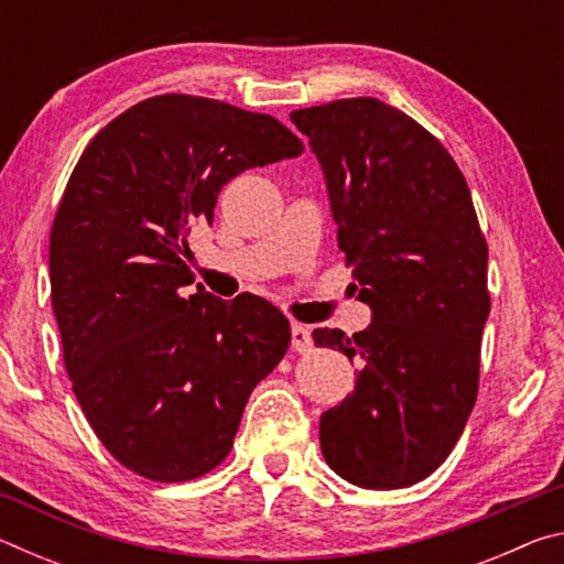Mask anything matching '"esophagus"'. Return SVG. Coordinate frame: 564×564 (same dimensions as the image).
Segmentation results:
<instances>
[{"label":"esophagus","instance_id":"34e87169","mask_svg":"<svg viewBox=\"0 0 564 564\" xmlns=\"http://www.w3.org/2000/svg\"><path fill=\"white\" fill-rule=\"evenodd\" d=\"M291 346L295 352H311V348H313L311 330L301 326V323H295V326L291 328Z\"/></svg>","mask_w":564,"mask_h":564}]
</instances>
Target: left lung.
<instances>
[{
	"mask_svg": "<svg viewBox=\"0 0 564 564\" xmlns=\"http://www.w3.org/2000/svg\"><path fill=\"white\" fill-rule=\"evenodd\" d=\"M326 174L338 248L373 323L318 348L360 366L321 417V451L343 480L398 490L425 480L460 441L480 386L490 313L488 241L455 159L431 131L373 97L295 109Z\"/></svg>",
	"mask_w": 564,
	"mask_h": 564,
	"instance_id": "obj_1",
	"label": "left lung"
}]
</instances>
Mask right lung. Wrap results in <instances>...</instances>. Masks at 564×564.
<instances>
[{
  "mask_svg": "<svg viewBox=\"0 0 564 564\" xmlns=\"http://www.w3.org/2000/svg\"><path fill=\"white\" fill-rule=\"evenodd\" d=\"M301 154L269 113L161 94L76 161L52 224V308L74 395L127 470L154 482L212 473L289 350L291 323L265 299L181 289L194 283L191 228L214 221L228 181Z\"/></svg>",
  "mask_w": 564,
  "mask_h": 564,
  "instance_id": "right-lung-1",
  "label": "right lung"
}]
</instances>
